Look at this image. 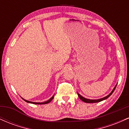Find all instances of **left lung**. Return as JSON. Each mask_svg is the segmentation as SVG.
Instances as JSON below:
<instances>
[{
  "label": "left lung",
  "mask_w": 129,
  "mask_h": 129,
  "mask_svg": "<svg viewBox=\"0 0 129 129\" xmlns=\"http://www.w3.org/2000/svg\"><path fill=\"white\" fill-rule=\"evenodd\" d=\"M116 86L114 87V88L113 89V90L112 91V92H111L110 94H109V95H107V96L104 97V98H101V99H99V100H89V99H87V98H84L83 96H82L81 95V94H79V93H78V96L80 98V100H81L82 101H84V103H99V102H101L103 100H106V99H107L108 98H109L111 94L113 93V92L114 91V90H115V88H116Z\"/></svg>",
  "instance_id": "obj_1"
}]
</instances>
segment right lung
Returning <instances> with one entry per match:
<instances>
[{"label":"right lung","instance_id":"obj_1","mask_svg":"<svg viewBox=\"0 0 129 129\" xmlns=\"http://www.w3.org/2000/svg\"><path fill=\"white\" fill-rule=\"evenodd\" d=\"M53 98H54V96H53L50 99V100H48V101H45V102H43V103H35V102H31V101H27L26 100H24V99H23L22 98V99H23V100L25 101L26 102V103H31V104H48L50 102H51L52 100L53 99Z\"/></svg>","mask_w":129,"mask_h":129}]
</instances>
